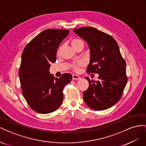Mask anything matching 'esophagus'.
<instances>
[{
	"label": "esophagus",
	"instance_id": "34e87169",
	"mask_svg": "<svg viewBox=\"0 0 146 146\" xmlns=\"http://www.w3.org/2000/svg\"><path fill=\"white\" fill-rule=\"evenodd\" d=\"M80 77L77 76V75H75V74H73L72 75V80H80Z\"/></svg>",
	"mask_w": 146,
	"mask_h": 146
}]
</instances>
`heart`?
I'll list each match as a JSON object with an SVG mask.
<instances>
[{"label": "heart", "mask_w": 146, "mask_h": 146, "mask_svg": "<svg viewBox=\"0 0 146 146\" xmlns=\"http://www.w3.org/2000/svg\"><path fill=\"white\" fill-rule=\"evenodd\" d=\"M70 44L72 45V46L77 49V48L80 46V44H83V42L82 41H81L80 39H73L70 41ZM61 50V47H60L58 50H57V55H60V52ZM85 65V61L83 60H79L76 61V62H74L71 64V68L75 72H78L79 70H80V68L81 67H83Z\"/></svg>", "instance_id": "heart-1"}]
</instances>
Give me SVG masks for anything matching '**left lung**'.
Returning <instances> with one entry per match:
<instances>
[{"mask_svg":"<svg viewBox=\"0 0 146 146\" xmlns=\"http://www.w3.org/2000/svg\"><path fill=\"white\" fill-rule=\"evenodd\" d=\"M86 41L91 50L88 74H99V80L85 77L89 82L88 90L83 92L85 104L95 110L108 109L121 98L128 78L126 63L117 42L111 35L91 27L74 30Z\"/></svg>","mask_w":146,"mask_h":146,"instance_id":"8db88e82","label":"left lung"}]
</instances>
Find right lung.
I'll use <instances>...</instances> for the list:
<instances>
[{"instance_id":"1","label":"right lung","mask_w":146,"mask_h":146,"mask_svg":"<svg viewBox=\"0 0 146 146\" xmlns=\"http://www.w3.org/2000/svg\"><path fill=\"white\" fill-rule=\"evenodd\" d=\"M69 30L47 29L35 36L24 48L19 69L23 93L35 111L42 114L54 112L63 100V90L71 81L70 74L55 78L50 74L51 63L56 60L60 44Z\"/></svg>"}]
</instances>
